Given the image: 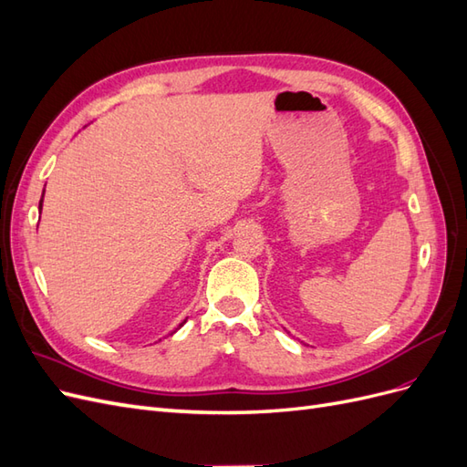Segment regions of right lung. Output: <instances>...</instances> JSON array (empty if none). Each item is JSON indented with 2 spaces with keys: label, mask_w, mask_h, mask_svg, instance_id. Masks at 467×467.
Segmentation results:
<instances>
[{
  "label": "right lung",
  "mask_w": 467,
  "mask_h": 467,
  "mask_svg": "<svg viewBox=\"0 0 467 467\" xmlns=\"http://www.w3.org/2000/svg\"><path fill=\"white\" fill-rule=\"evenodd\" d=\"M40 208H42V201H40V204H38V210H40ZM185 321H187V319H185ZM185 321H182V323H185ZM182 323H181V325H182ZM181 325H179V327H181Z\"/></svg>",
  "instance_id": "right-lung-1"
}]
</instances>
